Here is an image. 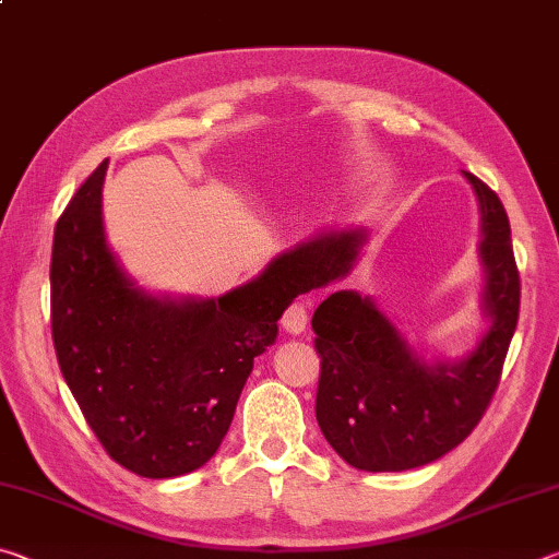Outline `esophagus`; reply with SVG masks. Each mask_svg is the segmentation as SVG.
I'll return each mask as SVG.
<instances>
[{"label":"esophagus","instance_id":"obj_1","mask_svg":"<svg viewBox=\"0 0 559 559\" xmlns=\"http://www.w3.org/2000/svg\"><path fill=\"white\" fill-rule=\"evenodd\" d=\"M306 325H308L306 306H302V302H290L286 313H283V328H286L288 333L298 335V333H302V330H306Z\"/></svg>","mask_w":559,"mask_h":559}]
</instances>
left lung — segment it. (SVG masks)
<instances>
[{
  "label": "left lung",
  "mask_w": 559,
  "mask_h": 559,
  "mask_svg": "<svg viewBox=\"0 0 559 559\" xmlns=\"http://www.w3.org/2000/svg\"><path fill=\"white\" fill-rule=\"evenodd\" d=\"M480 204L484 310L490 328L459 362L429 365L370 298L337 290L313 313L320 382L318 427L359 471H406L441 459L476 429L498 390L520 310V273L510 222L498 194L463 173ZM362 234H330L271 263L308 293L353 269Z\"/></svg>",
  "instance_id": "8db88e82"
}]
</instances>
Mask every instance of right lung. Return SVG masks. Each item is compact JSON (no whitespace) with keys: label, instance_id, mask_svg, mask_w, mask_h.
I'll use <instances>...</instances> for the list:
<instances>
[{"label":"right lung","instance_id":"1","mask_svg":"<svg viewBox=\"0 0 559 559\" xmlns=\"http://www.w3.org/2000/svg\"><path fill=\"white\" fill-rule=\"evenodd\" d=\"M106 169L108 159L56 222V357L108 456L143 478H175L219 449L253 357L273 345L300 290L269 266L216 300L147 296L106 243Z\"/></svg>","mask_w":559,"mask_h":559}]
</instances>
